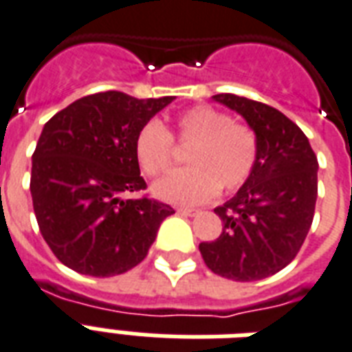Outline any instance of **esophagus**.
<instances>
[{"label": "esophagus", "mask_w": 352, "mask_h": 352, "mask_svg": "<svg viewBox=\"0 0 352 352\" xmlns=\"http://www.w3.org/2000/svg\"><path fill=\"white\" fill-rule=\"evenodd\" d=\"M176 211H178L179 215H187V217H195L200 213V210H197V208H176Z\"/></svg>", "instance_id": "esophagus-1"}]
</instances>
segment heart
<instances>
[{"label": "heart", "mask_w": 352, "mask_h": 352, "mask_svg": "<svg viewBox=\"0 0 352 352\" xmlns=\"http://www.w3.org/2000/svg\"><path fill=\"white\" fill-rule=\"evenodd\" d=\"M174 142L189 146V166L161 179L155 195L173 204H200L219 192L237 191L247 182L260 155L254 128L232 120L211 105H195L174 116L173 128L148 120L137 131L133 154L148 178H160L174 165Z\"/></svg>", "instance_id": "1"}]
</instances>
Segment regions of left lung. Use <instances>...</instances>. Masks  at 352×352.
I'll use <instances>...</instances> for the list:
<instances>
[{"label": "left lung", "instance_id": "obj_1", "mask_svg": "<svg viewBox=\"0 0 352 352\" xmlns=\"http://www.w3.org/2000/svg\"><path fill=\"white\" fill-rule=\"evenodd\" d=\"M254 128L260 155L252 176L215 208L223 232L198 245L208 269L252 282L278 273L302 247L317 200V157L297 124L271 105L236 94H215Z\"/></svg>", "mask_w": 352, "mask_h": 352}]
</instances>
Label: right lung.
<instances>
[{"mask_svg":"<svg viewBox=\"0 0 352 352\" xmlns=\"http://www.w3.org/2000/svg\"><path fill=\"white\" fill-rule=\"evenodd\" d=\"M173 96L137 100L118 91L83 96L42 129L31 166L36 223L60 263L89 276H115L139 265L160 224L174 210L128 198L146 189L133 141Z\"/></svg>","mask_w":352,"mask_h":352,"instance_id":"obj_1","label":"right lung"}]
</instances>
